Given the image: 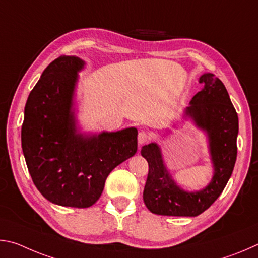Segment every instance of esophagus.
Listing matches in <instances>:
<instances>
[{
	"label": "esophagus",
	"instance_id": "obj_1",
	"mask_svg": "<svg viewBox=\"0 0 258 258\" xmlns=\"http://www.w3.org/2000/svg\"><path fill=\"white\" fill-rule=\"evenodd\" d=\"M151 137L146 132H141L138 134V144L139 145H143V144H146L148 141H150Z\"/></svg>",
	"mask_w": 258,
	"mask_h": 258
}]
</instances>
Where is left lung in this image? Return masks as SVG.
<instances>
[{"label":"left lung","instance_id":"8db88e82","mask_svg":"<svg viewBox=\"0 0 258 258\" xmlns=\"http://www.w3.org/2000/svg\"><path fill=\"white\" fill-rule=\"evenodd\" d=\"M200 83L204 87L191 98L182 116L206 135L213 177L200 190H184L171 175L159 144L143 146L142 156L146 159L150 168L143 198L147 209L157 215L202 214L218 200L232 174L237 160V112L225 86L213 74L202 75Z\"/></svg>","mask_w":258,"mask_h":258}]
</instances>
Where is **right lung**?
I'll return each instance as SVG.
<instances>
[{
	"instance_id": "right-lung-1",
	"label": "right lung",
	"mask_w": 258,
	"mask_h": 258,
	"mask_svg": "<svg viewBox=\"0 0 258 258\" xmlns=\"http://www.w3.org/2000/svg\"><path fill=\"white\" fill-rule=\"evenodd\" d=\"M85 61L60 56L43 71L25 106L21 146L31 179L53 204L86 209L111 171L137 152V129L81 133L76 89Z\"/></svg>"
}]
</instances>
